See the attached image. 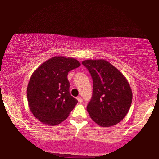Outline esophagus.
<instances>
[{
    "mask_svg": "<svg viewBox=\"0 0 159 159\" xmlns=\"http://www.w3.org/2000/svg\"><path fill=\"white\" fill-rule=\"evenodd\" d=\"M77 101H78V102H79V103H82V97H80V96L77 97Z\"/></svg>",
    "mask_w": 159,
    "mask_h": 159,
    "instance_id": "1",
    "label": "esophagus"
}]
</instances>
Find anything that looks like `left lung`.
I'll list each match as a JSON object with an SVG mask.
<instances>
[{
    "label": "left lung",
    "mask_w": 159,
    "mask_h": 159,
    "mask_svg": "<svg viewBox=\"0 0 159 159\" xmlns=\"http://www.w3.org/2000/svg\"><path fill=\"white\" fill-rule=\"evenodd\" d=\"M82 64L93 80V97L87 106L90 118L103 127L116 125L132 104V92L127 78L105 59H88Z\"/></svg>",
    "instance_id": "8db88e82"
}]
</instances>
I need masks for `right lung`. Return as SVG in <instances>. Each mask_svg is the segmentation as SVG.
<instances>
[{"label":"right lung","instance_id":"add662e5","mask_svg":"<svg viewBox=\"0 0 159 159\" xmlns=\"http://www.w3.org/2000/svg\"><path fill=\"white\" fill-rule=\"evenodd\" d=\"M80 65L74 58L54 56L32 73L27 89L28 106L40 122L49 126L59 125L77 105V99L69 93L67 75Z\"/></svg>","mask_w":159,"mask_h":159}]
</instances>
